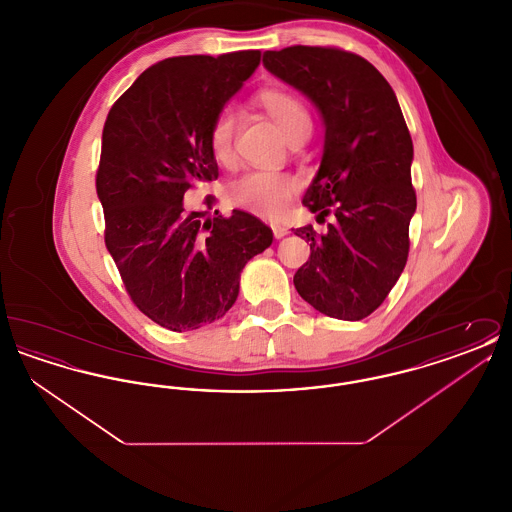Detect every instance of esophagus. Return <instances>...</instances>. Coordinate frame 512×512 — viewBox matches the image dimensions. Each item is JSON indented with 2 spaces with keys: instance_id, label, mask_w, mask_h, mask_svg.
<instances>
[{
  "instance_id": "1",
  "label": "esophagus",
  "mask_w": 512,
  "mask_h": 512,
  "mask_svg": "<svg viewBox=\"0 0 512 512\" xmlns=\"http://www.w3.org/2000/svg\"><path fill=\"white\" fill-rule=\"evenodd\" d=\"M272 234L276 240H282L284 236L290 234V228L288 226H282V224H272Z\"/></svg>"
}]
</instances>
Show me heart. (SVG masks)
<instances>
[{
    "label": "heart",
    "instance_id": "obj_1",
    "mask_svg": "<svg viewBox=\"0 0 512 512\" xmlns=\"http://www.w3.org/2000/svg\"><path fill=\"white\" fill-rule=\"evenodd\" d=\"M259 103L268 117L278 124L288 140L311 128V117L305 105L286 90H265ZM236 119L230 109H222L213 119L207 132V146L213 159L220 165L234 161ZM297 190V180L284 172L249 171L228 186L230 199L247 211L261 217H280Z\"/></svg>",
    "mask_w": 512,
    "mask_h": 512
}]
</instances>
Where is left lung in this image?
I'll list each match as a JSON object with an SVG mask.
<instances>
[{"instance_id": "obj_1", "label": "left lung", "mask_w": 512, "mask_h": 512, "mask_svg": "<svg viewBox=\"0 0 512 512\" xmlns=\"http://www.w3.org/2000/svg\"><path fill=\"white\" fill-rule=\"evenodd\" d=\"M268 73L305 94L324 122V151L303 205L336 217L324 234L301 226L311 257L293 276L322 315L361 320L374 313L409 257L416 211L413 140L388 80L361 55L292 46L265 51Z\"/></svg>"}]
</instances>
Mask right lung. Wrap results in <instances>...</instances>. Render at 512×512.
Listing matches in <instances>:
<instances>
[{"label":"right lung","mask_w":512,"mask_h":512,"mask_svg":"<svg viewBox=\"0 0 512 512\" xmlns=\"http://www.w3.org/2000/svg\"><path fill=\"white\" fill-rule=\"evenodd\" d=\"M259 63V49L159 61L103 126L96 190L105 245L134 305L172 332L224 317L245 263L272 244V230L245 211L226 219L184 205L199 182L219 176L209 126Z\"/></svg>","instance_id":"right-lung-1"}]
</instances>
